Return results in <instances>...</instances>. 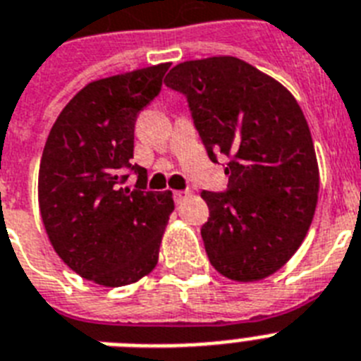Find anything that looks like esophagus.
Masks as SVG:
<instances>
[{
    "label": "esophagus",
    "mask_w": 361,
    "mask_h": 361,
    "mask_svg": "<svg viewBox=\"0 0 361 361\" xmlns=\"http://www.w3.org/2000/svg\"><path fill=\"white\" fill-rule=\"evenodd\" d=\"M172 196H174L176 204H181V202L189 196V192H187V190H174V195Z\"/></svg>",
    "instance_id": "obj_1"
}]
</instances>
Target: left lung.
<instances>
[{
  "label": "left lung",
  "mask_w": 361,
  "mask_h": 361,
  "mask_svg": "<svg viewBox=\"0 0 361 361\" xmlns=\"http://www.w3.org/2000/svg\"><path fill=\"white\" fill-rule=\"evenodd\" d=\"M165 84L187 97L211 161L229 157L226 192H202L211 264L238 283L269 277L307 237L319 192L301 106L283 84L235 56L181 62Z\"/></svg>",
  "instance_id": "left-lung-1"
}]
</instances>
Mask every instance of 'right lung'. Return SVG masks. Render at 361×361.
Listing matches in <instances>:
<instances>
[{
    "label": "right lung",
    "mask_w": 361,
    "mask_h": 361,
    "mask_svg": "<svg viewBox=\"0 0 361 361\" xmlns=\"http://www.w3.org/2000/svg\"><path fill=\"white\" fill-rule=\"evenodd\" d=\"M169 63L93 80L66 104L45 141L38 204L51 246L80 277L124 286L156 268L174 211L171 190H147L132 165L137 114L161 90ZM126 168L138 174L123 188Z\"/></svg>",
    "instance_id": "obj_1"
}]
</instances>
